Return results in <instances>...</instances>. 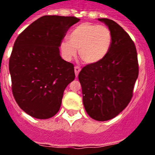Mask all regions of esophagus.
Here are the masks:
<instances>
[{"instance_id": "esophagus-1", "label": "esophagus", "mask_w": 155, "mask_h": 155, "mask_svg": "<svg viewBox=\"0 0 155 155\" xmlns=\"http://www.w3.org/2000/svg\"><path fill=\"white\" fill-rule=\"evenodd\" d=\"M81 71V68L79 66H75L74 67V71H75V76H78V74Z\"/></svg>"}]
</instances>
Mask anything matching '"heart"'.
<instances>
[{"label":"heart","mask_w":155,"mask_h":155,"mask_svg":"<svg viewBox=\"0 0 155 155\" xmlns=\"http://www.w3.org/2000/svg\"><path fill=\"white\" fill-rule=\"evenodd\" d=\"M113 43V35L105 25L84 22L74 28L69 40L61 42L64 57L70 60L79 50V57L85 64H92L101 61L109 53Z\"/></svg>","instance_id":"heart-1"}]
</instances>
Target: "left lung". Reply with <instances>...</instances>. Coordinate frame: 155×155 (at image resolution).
Segmentation results:
<instances>
[{"label":"left lung","instance_id":"1","mask_svg":"<svg viewBox=\"0 0 155 155\" xmlns=\"http://www.w3.org/2000/svg\"><path fill=\"white\" fill-rule=\"evenodd\" d=\"M98 20L110 29L112 46L102 61L82 68L78 79L87 113L94 120L106 121L120 114L130 102L139 65L136 46L127 31L111 19Z\"/></svg>","mask_w":155,"mask_h":155}]
</instances>
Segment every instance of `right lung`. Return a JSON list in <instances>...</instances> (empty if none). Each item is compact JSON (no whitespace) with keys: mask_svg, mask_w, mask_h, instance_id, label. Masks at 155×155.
I'll list each match as a JSON object with an SVG mask.
<instances>
[{"mask_svg":"<svg viewBox=\"0 0 155 155\" xmlns=\"http://www.w3.org/2000/svg\"><path fill=\"white\" fill-rule=\"evenodd\" d=\"M79 20L42 16L15 42L9 59L12 93L19 107L32 117L44 120L57 114L66 87L75 78L74 66L61 58L59 46Z\"/></svg>","mask_w":155,"mask_h":155,"instance_id":"right-lung-1","label":"right lung"}]
</instances>
